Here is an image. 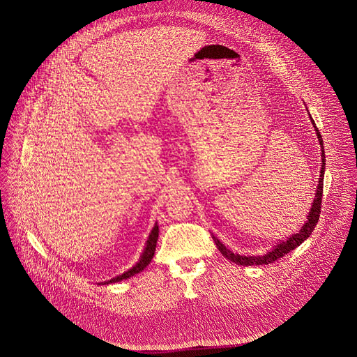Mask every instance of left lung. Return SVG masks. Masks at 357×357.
<instances>
[{"label":"left lung","instance_id":"left-lung-1","mask_svg":"<svg viewBox=\"0 0 357 357\" xmlns=\"http://www.w3.org/2000/svg\"><path fill=\"white\" fill-rule=\"evenodd\" d=\"M308 112V110H307ZM310 114V113H308ZM310 120H311V124L317 132V138H318V142L321 145V170H319V178H318V185H317V190H315V198L312 201V205L310 208V212L307 215V220L305 223L300 227V230L291 236H289L286 240H282L279 243H276V245H273L268 252L262 254V255H240V254H234L233 251H230L229 248H226L225 244H222V241L215 237L212 234V238L218 247V250L222 252L223 257H226L227 259H230L231 262L237 264V265H243V266H247V265H268L279 258H282L284 254H287L289 251L294 250L297 245H300L305 238L310 237V234L312 233L318 219H319V212H321V198H322V187H324V172H325V153H324V144H322V138H321V134L318 131V128L315 127V123L312 120V117L310 116Z\"/></svg>","mask_w":357,"mask_h":357}]
</instances>
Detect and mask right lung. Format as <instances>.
Listing matches in <instances>:
<instances>
[{
  "mask_svg": "<svg viewBox=\"0 0 357 357\" xmlns=\"http://www.w3.org/2000/svg\"><path fill=\"white\" fill-rule=\"evenodd\" d=\"M158 237H159V226H158V223H155V226H153L152 231L149 233V237H148V240H146V244H145L144 252H142L141 258L138 259V262H137L132 268H130L128 271H126L124 273H121V275H119V276H116V278H113V279H110V280L102 282V283H99V284H106V283L109 284V283L121 282V280H124V279H128V278H131V276H134V275H137V273L142 272V271H144V269L151 264V261H152V258H153V255H155Z\"/></svg>",
  "mask_w": 357,
  "mask_h": 357,
  "instance_id": "obj_1",
  "label": "right lung"
}]
</instances>
